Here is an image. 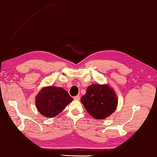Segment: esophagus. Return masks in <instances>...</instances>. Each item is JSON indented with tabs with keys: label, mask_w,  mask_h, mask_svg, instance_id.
<instances>
[{
	"label": "esophagus",
	"mask_w": 157,
	"mask_h": 157,
	"mask_svg": "<svg viewBox=\"0 0 157 157\" xmlns=\"http://www.w3.org/2000/svg\"><path fill=\"white\" fill-rule=\"evenodd\" d=\"M74 99H75V100H80V96H79L78 95L74 97Z\"/></svg>",
	"instance_id": "1"
}]
</instances>
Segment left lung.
<instances>
[{"label": "left lung", "instance_id": "obj_1", "mask_svg": "<svg viewBox=\"0 0 157 157\" xmlns=\"http://www.w3.org/2000/svg\"><path fill=\"white\" fill-rule=\"evenodd\" d=\"M80 101L88 113L96 120L109 117L116 111L118 103L117 94L108 84L89 86Z\"/></svg>", "mask_w": 157, "mask_h": 157}]
</instances>
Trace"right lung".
Wrapping results in <instances>:
<instances>
[{"instance_id": "add662e5", "label": "right lung", "mask_w": 157, "mask_h": 157, "mask_svg": "<svg viewBox=\"0 0 157 157\" xmlns=\"http://www.w3.org/2000/svg\"><path fill=\"white\" fill-rule=\"evenodd\" d=\"M73 100L64 88L56 86L44 87L36 96L38 112L46 117H54Z\"/></svg>"}]
</instances>
